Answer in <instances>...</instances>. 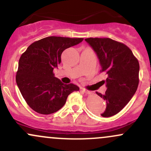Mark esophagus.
<instances>
[{
	"label": "esophagus",
	"instance_id": "esophagus-1",
	"mask_svg": "<svg viewBox=\"0 0 151 151\" xmlns=\"http://www.w3.org/2000/svg\"><path fill=\"white\" fill-rule=\"evenodd\" d=\"M82 90L83 91V92L86 94H92V92H91V91H89V90H87V89H82Z\"/></svg>",
	"mask_w": 151,
	"mask_h": 151
}]
</instances>
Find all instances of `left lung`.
I'll return each instance as SVG.
<instances>
[{
    "label": "left lung",
    "mask_w": 151,
    "mask_h": 151,
    "mask_svg": "<svg viewBox=\"0 0 151 151\" xmlns=\"http://www.w3.org/2000/svg\"><path fill=\"white\" fill-rule=\"evenodd\" d=\"M97 54L101 72L107 78L104 94L96 92L106 101V109L101 114L108 117L116 115L130 102L137 89L140 66L126 45L109 38L84 39Z\"/></svg>",
    "instance_id": "obj_1"
}]
</instances>
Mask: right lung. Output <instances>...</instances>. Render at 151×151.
<instances>
[{
  "label": "right lung",
  "instance_id": "obj_1",
  "mask_svg": "<svg viewBox=\"0 0 151 151\" xmlns=\"http://www.w3.org/2000/svg\"><path fill=\"white\" fill-rule=\"evenodd\" d=\"M82 41V38L49 36L31 44L21 55L16 80L32 110L43 115L54 113L64 105L69 94L79 90L75 84L62 83L53 70L61 63L63 51Z\"/></svg>",
  "mask_w": 151,
  "mask_h": 151
}]
</instances>
